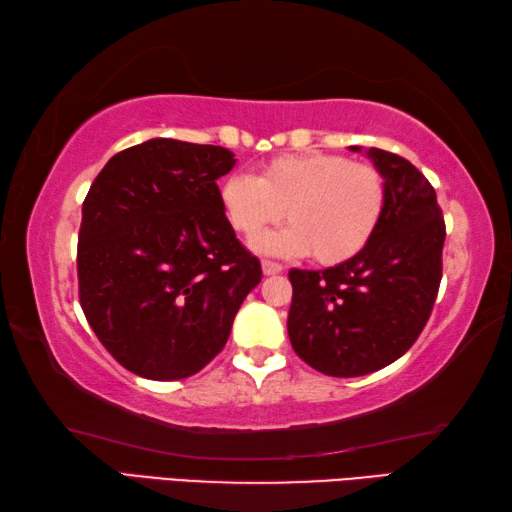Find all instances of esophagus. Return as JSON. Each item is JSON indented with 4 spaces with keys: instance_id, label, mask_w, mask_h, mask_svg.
Instances as JSON below:
<instances>
[{
    "instance_id": "esophagus-1",
    "label": "esophagus",
    "mask_w": 512,
    "mask_h": 512,
    "mask_svg": "<svg viewBox=\"0 0 512 512\" xmlns=\"http://www.w3.org/2000/svg\"><path fill=\"white\" fill-rule=\"evenodd\" d=\"M262 271H264V275H277V273H282V264L271 262V259H264Z\"/></svg>"
}]
</instances>
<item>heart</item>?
<instances>
[{"label": "heart", "mask_w": 512, "mask_h": 512, "mask_svg": "<svg viewBox=\"0 0 512 512\" xmlns=\"http://www.w3.org/2000/svg\"><path fill=\"white\" fill-rule=\"evenodd\" d=\"M225 219L253 237L287 216L284 230L257 237L268 255H314L336 266L357 257L375 235L386 207V180L377 167L339 153L275 155L259 176L235 171L219 185Z\"/></svg>", "instance_id": "1"}]
</instances>
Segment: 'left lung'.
<instances>
[{
	"label": "left lung",
	"instance_id": "obj_1",
	"mask_svg": "<svg viewBox=\"0 0 512 512\" xmlns=\"http://www.w3.org/2000/svg\"><path fill=\"white\" fill-rule=\"evenodd\" d=\"M366 155L386 180V207L368 246L325 271H289L291 345L329 377H361L400 359L427 325L443 277L436 189L400 155Z\"/></svg>",
	"mask_w": 512,
	"mask_h": 512
}]
</instances>
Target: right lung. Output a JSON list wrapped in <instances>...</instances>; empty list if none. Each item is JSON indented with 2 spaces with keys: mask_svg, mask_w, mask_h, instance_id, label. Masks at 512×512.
<instances>
[{
  "mask_svg": "<svg viewBox=\"0 0 512 512\" xmlns=\"http://www.w3.org/2000/svg\"><path fill=\"white\" fill-rule=\"evenodd\" d=\"M235 153L155 137L112 155L83 201L79 298L112 357L135 375H196L228 341L262 264L225 219L216 180Z\"/></svg>",
  "mask_w": 512,
  "mask_h": 512,
  "instance_id": "1",
  "label": "right lung"
}]
</instances>
